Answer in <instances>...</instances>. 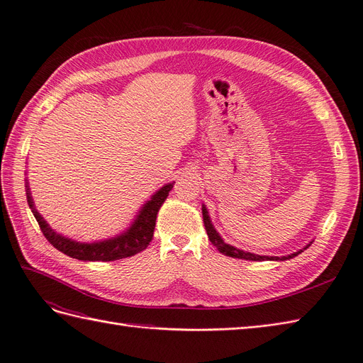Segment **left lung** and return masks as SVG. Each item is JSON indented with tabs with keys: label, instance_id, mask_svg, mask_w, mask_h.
<instances>
[{
	"label": "left lung",
	"instance_id": "obj_1",
	"mask_svg": "<svg viewBox=\"0 0 363 363\" xmlns=\"http://www.w3.org/2000/svg\"><path fill=\"white\" fill-rule=\"evenodd\" d=\"M201 212H203V223H204V228H206V233H208V238L209 240L212 242V245L220 252V254H224L227 257H231V258H239V259H249V261H286V259H291L296 255L301 254V252H304L311 243L313 240L303 249H299L296 252H294V254L291 255H286V257H269V255H257V254H252V252H245L242 249H238L234 247L228 243L224 242V239L220 238L219 233L215 230L212 220H211V216H209V212L206 209V206H201Z\"/></svg>",
	"mask_w": 363,
	"mask_h": 363
}]
</instances>
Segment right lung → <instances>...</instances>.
<instances>
[{
	"label": "right lung",
	"instance_id": "right-lung-1",
	"mask_svg": "<svg viewBox=\"0 0 363 363\" xmlns=\"http://www.w3.org/2000/svg\"><path fill=\"white\" fill-rule=\"evenodd\" d=\"M173 184L175 182L164 184L159 191H155L151 196V199L143 204V208L139 209L130 225L123 233L117 234L116 238L87 243L65 238V235L56 233L49 224H47V220L35 209V204L29 190V182L28 179H25L29 209L34 213L43 234L45 235V239L57 250L64 252L65 255L80 261H116L133 257L139 254L140 250L147 249L154 235L157 213H159L163 201L167 199L169 191L173 188Z\"/></svg>",
	"mask_w": 363,
	"mask_h": 363
}]
</instances>
